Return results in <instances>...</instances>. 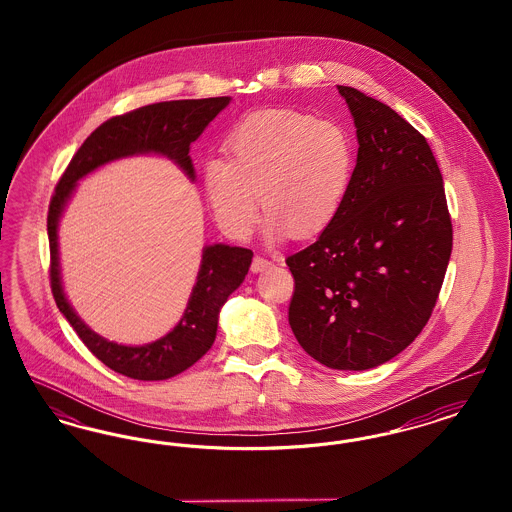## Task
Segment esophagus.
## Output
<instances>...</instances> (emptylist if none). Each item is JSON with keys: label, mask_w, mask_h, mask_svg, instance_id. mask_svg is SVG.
Listing matches in <instances>:
<instances>
[{"label": "esophagus", "mask_w": 512, "mask_h": 512, "mask_svg": "<svg viewBox=\"0 0 512 512\" xmlns=\"http://www.w3.org/2000/svg\"><path fill=\"white\" fill-rule=\"evenodd\" d=\"M270 265H272V263H270L268 259H265V257H255V259H253V263H251V270L257 274V272L267 270Z\"/></svg>", "instance_id": "obj_1"}]
</instances>
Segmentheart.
Returning a JSON list of instances; mask_svg holds the SVG:
<instances>
[{
	"label": "heart",
	"instance_id": "1",
	"mask_svg": "<svg viewBox=\"0 0 512 512\" xmlns=\"http://www.w3.org/2000/svg\"><path fill=\"white\" fill-rule=\"evenodd\" d=\"M228 157L201 163V184L220 228L253 234L261 203L268 240L311 238L340 215L353 184L357 151L338 122L293 109L251 113L226 136ZM262 199H258V195Z\"/></svg>",
	"mask_w": 512,
	"mask_h": 512
}]
</instances>
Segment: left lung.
Returning a JSON list of instances; mask_svg holds the SVG:
<instances>
[{
  "label": "left lung",
  "instance_id": "8db88e82",
  "mask_svg": "<svg viewBox=\"0 0 512 512\" xmlns=\"http://www.w3.org/2000/svg\"><path fill=\"white\" fill-rule=\"evenodd\" d=\"M357 128L347 201L317 242L286 259L290 326L320 365L368 370L422 332L453 247L443 178L426 138L386 103L338 86Z\"/></svg>",
  "mask_w": 512,
  "mask_h": 512
}]
</instances>
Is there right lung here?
<instances>
[{"label": "right lung", "mask_w": 512, "mask_h": 512, "mask_svg": "<svg viewBox=\"0 0 512 512\" xmlns=\"http://www.w3.org/2000/svg\"><path fill=\"white\" fill-rule=\"evenodd\" d=\"M230 98L180 99L140 107L113 117L96 128L61 176L48 213L51 292L59 311L69 320L78 338L99 361L134 380H169L195 365L213 345L219 313L230 293L244 282L253 251L245 247L205 245L194 288L180 322L159 340L144 345H122L105 340L76 315L61 280L59 220L71 201L76 182L99 167L132 155H161L171 159L192 182L195 180L190 146L209 126Z\"/></svg>", "instance_id": "1"}]
</instances>
